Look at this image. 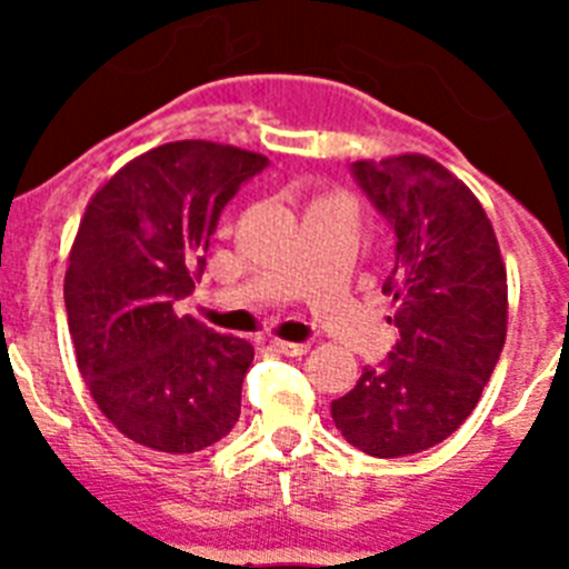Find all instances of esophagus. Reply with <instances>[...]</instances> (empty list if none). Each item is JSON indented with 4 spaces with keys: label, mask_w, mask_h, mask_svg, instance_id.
<instances>
[{
    "label": "esophagus",
    "mask_w": 569,
    "mask_h": 569,
    "mask_svg": "<svg viewBox=\"0 0 569 569\" xmlns=\"http://www.w3.org/2000/svg\"><path fill=\"white\" fill-rule=\"evenodd\" d=\"M270 347H273L276 353H284V356H305L310 350L308 341H279V339H273V341H270Z\"/></svg>",
    "instance_id": "1"
}]
</instances>
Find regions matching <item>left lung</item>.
Segmentation results:
<instances>
[{
	"label": "left lung",
	"mask_w": 569,
	"mask_h": 569,
	"mask_svg": "<svg viewBox=\"0 0 569 569\" xmlns=\"http://www.w3.org/2000/svg\"><path fill=\"white\" fill-rule=\"evenodd\" d=\"M390 224L393 350L330 405L361 453L396 459L439 445L472 413L507 336V270L479 199L427 156L350 164Z\"/></svg>",
	"instance_id": "1"
}]
</instances>
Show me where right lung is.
Returning a JSON list of instances; mask_svg holds the SVG:
<instances>
[{
  "instance_id": "obj_1",
  "label": "right lung",
  "mask_w": 569,
  "mask_h": 569,
  "mask_svg": "<svg viewBox=\"0 0 569 569\" xmlns=\"http://www.w3.org/2000/svg\"><path fill=\"white\" fill-rule=\"evenodd\" d=\"M250 150L168 142L97 190L64 273L79 373L119 433L196 453L239 421L253 345L216 333L176 301L193 293L224 204L268 168Z\"/></svg>"
}]
</instances>
